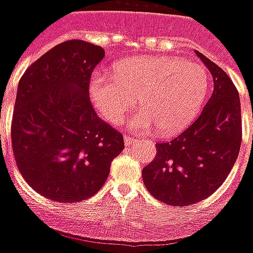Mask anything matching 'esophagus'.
<instances>
[{
    "label": "esophagus",
    "instance_id": "esophagus-1",
    "mask_svg": "<svg viewBox=\"0 0 253 253\" xmlns=\"http://www.w3.org/2000/svg\"><path fill=\"white\" fill-rule=\"evenodd\" d=\"M124 141H125V145H130V144H133L136 140L132 139V137H129V136H125Z\"/></svg>",
    "mask_w": 253,
    "mask_h": 253
}]
</instances>
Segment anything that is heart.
I'll list each match as a JSON object with an SVG mask.
<instances>
[{
	"mask_svg": "<svg viewBox=\"0 0 253 253\" xmlns=\"http://www.w3.org/2000/svg\"><path fill=\"white\" fill-rule=\"evenodd\" d=\"M113 75L94 73L88 81L93 106L106 121L119 125L130 110L134 132L175 134L189 126L200 112L209 86L204 66L171 56H136L113 64Z\"/></svg>",
	"mask_w": 253,
	"mask_h": 253,
	"instance_id": "heart-1",
	"label": "heart"
}]
</instances>
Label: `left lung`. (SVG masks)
<instances>
[{"instance_id": "1", "label": "left lung", "mask_w": 253, "mask_h": 253, "mask_svg": "<svg viewBox=\"0 0 253 253\" xmlns=\"http://www.w3.org/2000/svg\"><path fill=\"white\" fill-rule=\"evenodd\" d=\"M213 77V94L200 117L143 169L152 197L171 206H189L218 189L236 163L241 145L240 97L224 70L198 51Z\"/></svg>"}]
</instances>
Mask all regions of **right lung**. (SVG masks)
Returning <instances> with one entry per match:
<instances>
[{"instance_id":"add662e5","label":"right lung","mask_w":253,"mask_h":253,"mask_svg":"<svg viewBox=\"0 0 253 253\" xmlns=\"http://www.w3.org/2000/svg\"><path fill=\"white\" fill-rule=\"evenodd\" d=\"M105 51L84 40L55 45L24 73L12 120L20 172L45 198L73 204L106 182L123 134L94 112L88 81Z\"/></svg>"}]
</instances>
